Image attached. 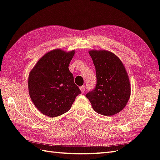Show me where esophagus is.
Returning a JSON list of instances; mask_svg holds the SVG:
<instances>
[{
    "instance_id": "1",
    "label": "esophagus",
    "mask_w": 160,
    "mask_h": 160,
    "mask_svg": "<svg viewBox=\"0 0 160 160\" xmlns=\"http://www.w3.org/2000/svg\"><path fill=\"white\" fill-rule=\"evenodd\" d=\"M79 88H80V90L81 91V92L84 93L85 89V85H82V86H81Z\"/></svg>"
}]
</instances>
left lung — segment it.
Instances as JSON below:
<instances>
[{
    "label": "left lung",
    "instance_id": "1",
    "mask_svg": "<svg viewBox=\"0 0 160 160\" xmlns=\"http://www.w3.org/2000/svg\"><path fill=\"white\" fill-rule=\"evenodd\" d=\"M96 68V88L86 94L93 109L98 113L111 116L118 113L130 99L129 77L122 62L107 50L89 52Z\"/></svg>",
    "mask_w": 160,
    "mask_h": 160
}]
</instances>
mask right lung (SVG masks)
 Returning <instances> with one entry per match:
<instances>
[{"label":"right lung","mask_w":160,"mask_h":160,"mask_svg":"<svg viewBox=\"0 0 160 160\" xmlns=\"http://www.w3.org/2000/svg\"><path fill=\"white\" fill-rule=\"evenodd\" d=\"M74 55L75 50L50 51L29 73L30 97L37 109L46 116L55 118L67 112L81 93L68 68Z\"/></svg>","instance_id":"obj_1"}]
</instances>
